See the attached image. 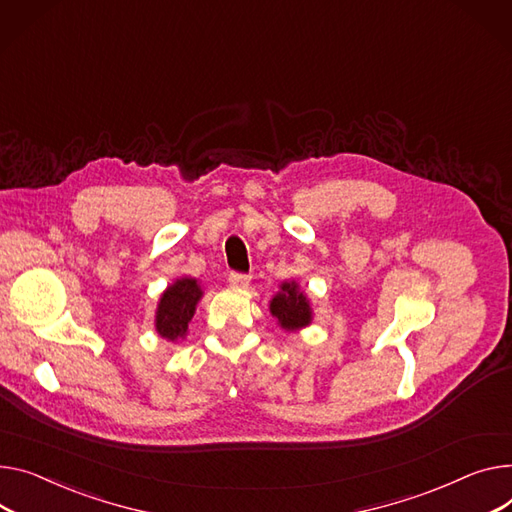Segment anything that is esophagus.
Instances as JSON below:
<instances>
[{
    "mask_svg": "<svg viewBox=\"0 0 512 512\" xmlns=\"http://www.w3.org/2000/svg\"><path fill=\"white\" fill-rule=\"evenodd\" d=\"M228 282H230L232 288H249L251 278L245 276V274H234V271H232V274L228 276Z\"/></svg>",
    "mask_w": 512,
    "mask_h": 512,
    "instance_id": "34e87169",
    "label": "esophagus"
}]
</instances>
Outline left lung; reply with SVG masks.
<instances>
[{"mask_svg":"<svg viewBox=\"0 0 512 512\" xmlns=\"http://www.w3.org/2000/svg\"><path fill=\"white\" fill-rule=\"evenodd\" d=\"M269 313L284 331H300L313 323V306L296 280H286L269 300Z\"/></svg>","mask_w":512,"mask_h":512,"instance_id":"obj_1","label":"left lung"}]
</instances>
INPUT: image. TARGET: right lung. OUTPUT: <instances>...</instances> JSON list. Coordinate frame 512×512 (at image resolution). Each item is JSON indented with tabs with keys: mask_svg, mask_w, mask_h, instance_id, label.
<instances>
[{
	"mask_svg": "<svg viewBox=\"0 0 512 512\" xmlns=\"http://www.w3.org/2000/svg\"><path fill=\"white\" fill-rule=\"evenodd\" d=\"M203 298V288L199 280L183 276L173 284H168L160 294L154 315V329L166 342L177 344L189 333V323L195 315L199 300Z\"/></svg>",
	"mask_w": 512,
	"mask_h": 512,
	"instance_id": "right-lung-1",
	"label": "right lung"
}]
</instances>
